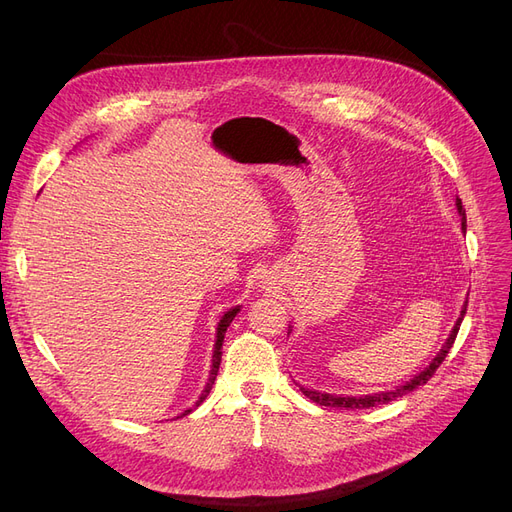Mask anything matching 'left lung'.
<instances>
[{
	"mask_svg": "<svg viewBox=\"0 0 512 512\" xmlns=\"http://www.w3.org/2000/svg\"><path fill=\"white\" fill-rule=\"evenodd\" d=\"M457 209H459V215H461V228H466V211H463V207H461V200L457 198ZM466 307H468V301L463 303V309H461V314H459V318H457V322H455V327H453V331H451V335H448V339L444 342V346H442V350L436 354V359H433L421 374H416L410 382H406V384H401V386H397V389H393V391H382V393H374V395H363V397H342V395H331V393H320V391H314V389H303L301 386V393L305 395V397H309L312 401H316L318 406H327V408H337V410H363V408H374V406H380V404H389V401H393V399H397V397H404V395H408L410 391H414V389H418V386L421 384H427L429 382V378L436 374V369L442 365V361L446 359V354H448V350L453 348V344H455V337H457V333H459V327H461V320H463V316H466Z\"/></svg>",
	"mask_w": 512,
	"mask_h": 512,
	"instance_id": "obj_1",
	"label": "left lung"
}]
</instances>
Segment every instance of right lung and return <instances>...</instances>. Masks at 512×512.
<instances>
[{
  "label": "right lung",
  "instance_id": "obj_1",
  "mask_svg": "<svg viewBox=\"0 0 512 512\" xmlns=\"http://www.w3.org/2000/svg\"><path fill=\"white\" fill-rule=\"evenodd\" d=\"M237 312H239V307H232V309H228V312L222 316V320H220V324H218V339H215V348H213V365H211V374H209V382H207V386H205V391H203V395H200V399L196 401V406H200L205 401V397L209 395V391H211V386L215 384V376H218V369H220V363H222V344H224V333H226V329L230 327V322H232V318L237 316ZM192 412V408L190 410H185L181 416H185V414H190ZM179 418V416H177Z\"/></svg>",
  "mask_w": 512,
  "mask_h": 512
}]
</instances>
